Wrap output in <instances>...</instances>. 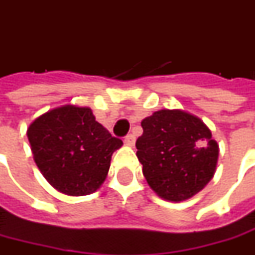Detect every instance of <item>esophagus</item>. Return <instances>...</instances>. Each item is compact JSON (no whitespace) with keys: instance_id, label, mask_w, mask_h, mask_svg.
Listing matches in <instances>:
<instances>
[{"instance_id":"esophagus-1","label":"esophagus","mask_w":255,"mask_h":255,"mask_svg":"<svg viewBox=\"0 0 255 255\" xmlns=\"http://www.w3.org/2000/svg\"><path fill=\"white\" fill-rule=\"evenodd\" d=\"M124 144L132 146V145L135 144V136L132 135V134H128V135H126L124 136Z\"/></svg>"}]
</instances>
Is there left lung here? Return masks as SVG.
<instances>
[{
  "label": "left lung",
  "mask_w": 255,
  "mask_h": 255,
  "mask_svg": "<svg viewBox=\"0 0 255 255\" xmlns=\"http://www.w3.org/2000/svg\"><path fill=\"white\" fill-rule=\"evenodd\" d=\"M136 156L148 185L161 198H192L213 178L219 145L198 117L180 110L155 111L142 120Z\"/></svg>",
  "instance_id": "8db88e82"
}]
</instances>
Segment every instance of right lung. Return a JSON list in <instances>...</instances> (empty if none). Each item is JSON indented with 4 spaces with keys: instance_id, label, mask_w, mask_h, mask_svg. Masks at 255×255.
<instances>
[{
    "instance_id": "1",
    "label": "right lung",
    "mask_w": 255,
    "mask_h": 255,
    "mask_svg": "<svg viewBox=\"0 0 255 255\" xmlns=\"http://www.w3.org/2000/svg\"><path fill=\"white\" fill-rule=\"evenodd\" d=\"M33 159L59 192L90 195L110 169L111 155L123 145L97 123L89 107L63 106L40 116L28 128Z\"/></svg>"
}]
</instances>
